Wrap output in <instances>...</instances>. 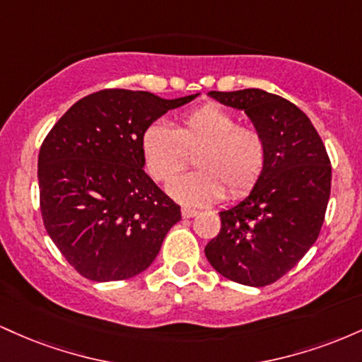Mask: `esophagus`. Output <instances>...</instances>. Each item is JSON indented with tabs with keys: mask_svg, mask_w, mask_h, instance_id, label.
Here are the masks:
<instances>
[{
	"mask_svg": "<svg viewBox=\"0 0 362 362\" xmlns=\"http://www.w3.org/2000/svg\"><path fill=\"white\" fill-rule=\"evenodd\" d=\"M182 216L184 218H194V216H197V211L189 209V207H182Z\"/></svg>",
	"mask_w": 362,
	"mask_h": 362,
	"instance_id": "1",
	"label": "esophagus"
}]
</instances>
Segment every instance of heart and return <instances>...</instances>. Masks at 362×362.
<instances>
[{"mask_svg":"<svg viewBox=\"0 0 362 362\" xmlns=\"http://www.w3.org/2000/svg\"><path fill=\"white\" fill-rule=\"evenodd\" d=\"M144 167L156 182H168L195 153L192 173L170 182L168 194L182 204L206 206L228 194L243 195L260 177L265 143L257 129L238 126V117L216 103L187 112L178 127L149 124L141 138Z\"/></svg>","mask_w":362,"mask_h":362,"instance_id":"b5f03b06","label":"heart"}]
</instances>
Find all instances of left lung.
I'll return each instance as SVG.
<instances>
[{
    "instance_id": "8db88e82",
    "label": "left lung",
    "mask_w": 362,
    "mask_h": 362,
    "mask_svg": "<svg viewBox=\"0 0 362 362\" xmlns=\"http://www.w3.org/2000/svg\"><path fill=\"white\" fill-rule=\"evenodd\" d=\"M207 95L247 114L264 138L265 163L250 194L219 213L221 231L204 252L223 277L262 288L317 242L330 197V160L308 115L279 95L259 88Z\"/></svg>"
}]
</instances>
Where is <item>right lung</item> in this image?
<instances>
[{"label":"right lung","mask_w":362,"mask_h":362,"mask_svg":"<svg viewBox=\"0 0 362 362\" xmlns=\"http://www.w3.org/2000/svg\"><path fill=\"white\" fill-rule=\"evenodd\" d=\"M189 97L102 90L57 120L39 153L40 211L49 236L83 277L122 281L146 271L177 206L144 172L141 138Z\"/></svg>","instance_id":"1"}]
</instances>
